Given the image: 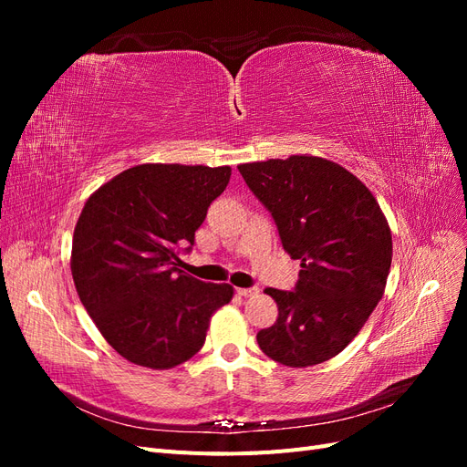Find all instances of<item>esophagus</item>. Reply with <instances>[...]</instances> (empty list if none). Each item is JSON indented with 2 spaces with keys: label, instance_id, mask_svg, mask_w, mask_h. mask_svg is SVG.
I'll return each instance as SVG.
<instances>
[{
  "label": "esophagus",
  "instance_id": "obj_1",
  "mask_svg": "<svg viewBox=\"0 0 467 467\" xmlns=\"http://www.w3.org/2000/svg\"><path fill=\"white\" fill-rule=\"evenodd\" d=\"M237 294L244 296V298H253V296L259 294V288H237Z\"/></svg>",
  "mask_w": 467,
  "mask_h": 467
}]
</instances>
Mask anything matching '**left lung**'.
Returning a JSON list of instances; mask_svg holds the SVG:
<instances>
[{
	"label": "left lung",
	"mask_w": 467,
	"mask_h": 467,
	"mask_svg": "<svg viewBox=\"0 0 467 467\" xmlns=\"http://www.w3.org/2000/svg\"><path fill=\"white\" fill-rule=\"evenodd\" d=\"M237 169L273 214L282 247L302 266L296 290H265L278 319L257 333L261 350L290 368L337 357L386 290L391 230L384 212L357 175L317 155Z\"/></svg>",
	"instance_id": "8db88e82"
}]
</instances>
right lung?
<instances>
[{"label":"right lung","instance_id":"add662e5","mask_svg":"<svg viewBox=\"0 0 467 467\" xmlns=\"http://www.w3.org/2000/svg\"><path fill=\"white\" fill-rule=\"evenodd\" d=\"M230 177V165L140 163L83 206L69 259L74 285L97 329L129 362L151 370L187 362L216 309L232 302L234 286L177 268L179 249L194 244Z\"/></svg>","mask_w":467,"mask_h":467}]
</instances>
